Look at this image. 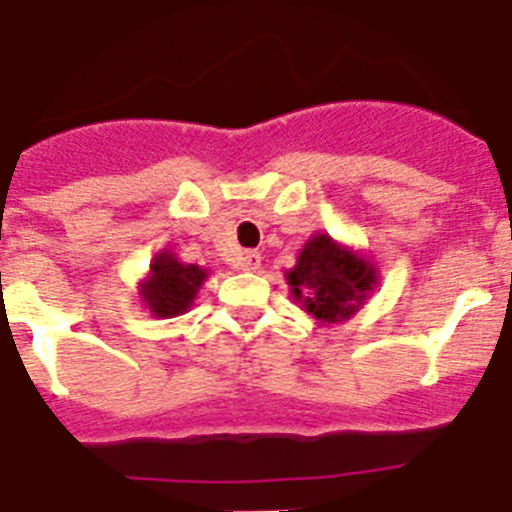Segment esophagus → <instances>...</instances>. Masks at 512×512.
<instances>
[{"label": "esophagus", "mask_w": 512, "mask_h": 512, "mask_svg": "<svg viewBox=\"0 0 512 512\" xmlns=\"http://www.w3.org/2000/svg\"><path fill=\"white\" fill-rule=\"evenodd\" d=\"M238 269H243V272H259L261 256L256 251H243L238 256Z\"/></svg>", "instance_id": "obj_1"}]
</instances>
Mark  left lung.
Returning <instances> with one entry per match:
<instances>
[{
	"label": "left lung",
	"instance_id": "1",
	"mask_svg": "<svg viewBox=\"0 0 512 512\" xmlns=\"http://www.w3.org/2000/svg\"><path fill=\"white\" fill-rule=\"evenodd\" d=\"M285 280L293 301L327 327L361 311L366 298L379 287V269L371 256L337 243L329 232H314L293 269L285 272Z\"/></svg>",
	"mask_w": 512,
	"mask_h": 512
}]
</instances>
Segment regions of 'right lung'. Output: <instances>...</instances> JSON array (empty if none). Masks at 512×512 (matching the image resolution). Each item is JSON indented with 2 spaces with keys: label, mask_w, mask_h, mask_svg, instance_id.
<instances>
[{
  "label": "right lung",
  "mask_w": 512,
  "mask_h": 512,
  "mask_svg": "<svg viewBox=\"0 0 512 512\" xmlns=\"http://www.w3.org/2000/svg\"><path fill=\"white\" fill-rule=\"evenodd\" d=\"M209 269L198 264H185L172 251H159L151 259L149 272L138 282L143 308H149L156 319H175L188 314L204 287Z\"/></svg>",
  "instance_id": "obj_1"
}]
</instances>
